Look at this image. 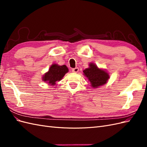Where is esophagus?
I'll return each instance as SVG.
<instances>
[{
	"label": "esophagus",
	"instance_id": "34e87169",
	"mask_svg": "<svg viewBox=\"0 0 147 147\" xmlns=\"http://www.w3.org/2000/svg\"><path fill=\"white\" fill-rule=\"evenodd\" d=\"M72 71L74 73H77L78 71H79V68L78 67H75L72 69Z\"/></svg>",
	"mask_w": 147,
	"mask_h": 147
}]
</instances>
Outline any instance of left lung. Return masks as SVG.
Masks as SVG:
<instances>
[{"label":"left lung","instance_id":"left-lung-1","mask_svg":"<svg viewBox=\"0 0 147 147\" xmlns=\"http://www.w3.org/2000/svg\"><path fill=\"white\" fill-rule=\"evenodd\" d=\"M84 75L88 78L93 88L102 86L107 83L109 78L108 73L99 69L94 64H90V67L83 70Z\"/></svg>","mask_w":147,"mask_h":147}]
</instances>
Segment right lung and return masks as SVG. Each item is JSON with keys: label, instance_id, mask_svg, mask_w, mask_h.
<instances>
[{"label": "right lung", "instance_id": "add662e5", "mask_svg": "<svg viewBox=\"0 0 147 147\" xmlns=\"http://www.w3.org/2000/svg\"><path fill=\"white\" fill-rule=\"evenodd\" d=\"M68 68L65 65H58L57 64H53L48 72L43 77V80L51 85H55L56 82L60 81L64 75L68 72Z\"/></svg>", "mask_w": 147, "mask_h": 147}]
</instances>
